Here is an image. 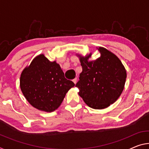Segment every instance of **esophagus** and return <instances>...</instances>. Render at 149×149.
<instances>
[{
  "instance_id": "1",
  "label": "esophagus",
  "mask_w": 149,
  "mask_h": 149,
  "mask_svg": "<svg viewBox=\"0 0 149 149\" xmlns=\"http://www.w3.org/2000/svg\"><path fill=\"white\" fill-rule=\"evenodd\" d=\"M73 82H74L75 84H76V83H77V77H75V78H74V79H73Z\"/></svg>"
}]
</instances>
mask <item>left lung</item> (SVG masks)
<instances>
[{"instance_id":"1","label":"left lung","mask_w":149,"mask_h":149,"mask_svg":"<svg viewBox=\"0 0 149 149\" xmlns=\"http://www.w3.org/2000/svg\"><path fill=\"white\" fill-rule=\"evenodd\" d=\"M100 57L89 61L91 54L80 57L82 72L75 85L79 95L89 107L103 109L116 101L124 88L126 71L120 59L109 50L99 47Z\"/></svg>"}]
</instances>
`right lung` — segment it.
Masks as SVG:
<instances>
[{
    "instance_id": "obj_1",
    "label": "right lung",
    "mask_w": 149,
    "mask_h": 149,
    "mask_svg": "<svg viewBox=\"0 0 149 149\" xmlns=\"http://www.w3.org/2000/svg\"><path fill=\"white\" fill-rule=\"evenodd\" d=\"M75 85L68 80L60 65L50 62L43 54L33 60L20 77V88L33 107L45 112H53Z\"/></svg>"
}]
</instances>
